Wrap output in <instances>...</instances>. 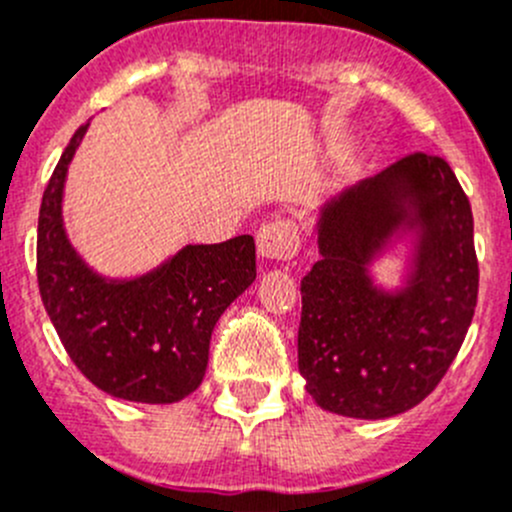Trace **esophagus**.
<instances>
[{
  "label": "esophagus",
  "instance_id": "1",
  "mask_svg": "<svg viewBox=\"0 0 512 512\" xmlns=\"http://www.w3.org/2000/svg\"><path fill=\"white\" fill-rule=\"evenodd\" d=\"M299 226L291 218H276L259 231V253L271 261H289L299 253Z\"/></svg>",
  "mask_w": 512,
  "mask_h": 512
}]
</instances>
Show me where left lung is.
<instances>
[{"label": "left lung", "mask_w": 512, "mask_h": 512, "mask_svg": "<svg viewBox=\"0 0 512 512\" xmlns=\"http://www.w3.org/2000/svg\"><path fill=\"white\" fill-rule=\"evenodd\" d=\"M418 231L405 290L368 264L399 227ZM321 259L301 279L299 372L321 410L382 420L440 384L478 304L472 211L447 160L412 153L324 203Z\"/></svg>", "instance_id": "left-lung-1"}]
</instances>
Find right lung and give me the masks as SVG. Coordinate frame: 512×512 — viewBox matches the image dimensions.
Masks as SVG:
<instances>
[{
  "mask_svg": "<svg viewBox=\"0 0 512 512\" xmlns=\"http://www.w3.org/2000/svg\"><path fill=\"white\" fill-rule=\"evenodd\" d=\"M80 125L52 170L37 226L42 304L75 367L113 397L170 405L188 397L208 367L216 321L256 279L251 236L186 246L133 281L87 269L62 226L67 165L85 135Z\"/></svg>",
  "mask_w": 512,
  "mask_h": 512,
  "instance_id": "1",
  "label": "right lung"
}]
</instances>
